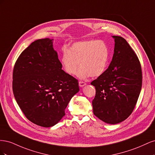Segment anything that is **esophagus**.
Wrapping results in <instances>:
<instances>
[{"label":"esophagus","instance_id":"1","mask_svg":"<svg viewBox=\"0 0 155 155\" xmlns=\"http://www.w3.org/2000/svg\"><path fill=\"white\" fill-rule=\"evenodd\" d=\"M79 85L80 87H83L85 85H86V83L85 82H83V81H79Z\"/></svg>","mask_w":155,"mask_h":155}]
</instances>
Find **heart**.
I'll return each mask as SVG.
<instances>
[{
    "label": "heart",
    "mask_w": 155,
    "mask_h": 155,
    "mask_svg": "<svg viewBox=\"0 0 155 155\" xmlns=\"http://www.w3.org/2000/svg\"><path fill=\"white\" fill-rule=\"evenodd\" d=\"M109 58V50L105 43L99 40L79 41L69 50L64 48L61 64L64 72L74 75L79 67L77 76L80 79L99 77L104 73Z\"/></svg>",
    "instance_id": "heart-1"
}]
</instances>
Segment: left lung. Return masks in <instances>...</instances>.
Returning a JSON list of instances; mask_svg holds the SVG:
<instances>
[{"label":"left lung","mask_w":155,"mask_h":155,"mask_svg":"<svg viewBox=\"0 0 155 155\" xmlns=\"http://www.w3.org/2000/svg\"><path fill=\"white\" fill-rule=\"evenodd\" d=\"M114 39L112 61L104 73L91 82L96 96L93 112L100 120L116 124L132 113L142 88V68L137 54L120 36Z\"/></svg>","instance_id":"left-lung-1"}]
</instances>
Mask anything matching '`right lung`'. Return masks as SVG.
<instances>
[{
	"instance_id": "1",
	"label": "right lung",
	"mask_w": 155,
	"mask_h": 155,
	"mask_svg": "<svg viewBox=\"0 0 155 155\" xmlns=\"http://www.w3.org/2000/svg\"><path fill=\"white\" fill-rule=\"evenodd\" d=\"M13 92L18 105L32 123L44 127L57 124L78 81L62 70L53 39L36 40L22 51L13 72Z\"/></svg>"
}]
</instances>
